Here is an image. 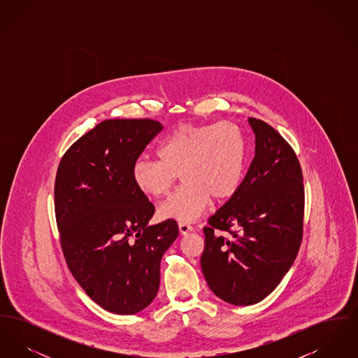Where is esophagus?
<instances>
[{
  "label": "esophagus",
  "instance_id": "esophagus-1",
  "mask_svg": "<svg viewBox=\"0 0 358 358\" xmlns=\"http://www.w3.org/2000/svg\"><path fill=\"white\" fill-rule=\"evenodd\" d=\"M178 228H180V234L181 235H187L189 232L193 231V227L187 222H178Z\"/></svg>",
  "mask_w": 358,
  "mask_h": 358
}]
</instances>
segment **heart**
<instances>
[{"instance_id":"1","label":"heart","mask_w":358,"mask_h":358,"mask_svg":"<svg viewBox=\"0 0 358 358\" xmlns=\"http://www.w3.org/2000/svg\"><path fill=\"white\" fill-rule=\"evenodd\" d=\"M245 136L231 122L181 124L165 136L157 149L158 159L139 158L133 181L146 196L169 194L181 176L184 185L161 205L165 219L196 220L209 200L222 201L235 194L245 165Z\"/></svg>"}]
</instances>
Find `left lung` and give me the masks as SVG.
Wrapping results in <instances>:
<instances>
[{
    "mask_svg": "<svg viewBox=\"0 0 358 358\" xmlns=\"http://www.w3.org/2000/svg\"><path fill=\"white\" fill-rule=\"evenodd\" d=\"M248 122L255 157L235 194L209 217L200 260L209 289L235 306L257 303L276 289L303 236L305 187L298 157L268 123Z\"/></svg>",
    "mask_w": 358,
    "mask_h": 358,
    "instance_id": "8db88e82",
    "label": "left lung"
}]
</instances>
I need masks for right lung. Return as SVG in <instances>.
Wrapping results in <instances>:
<instances>
[{"instance_id":"1","label":"right lung","mask_w":358,"mask_h":358,"mask_svg":"<svg viewBox=\"0 0 358 358\" xmlns=\"http://www.w3.org/2000/svg\"><path fill=\"white\" fill-rule=\"evenodd\" d=\"M162 130L153 120H107L63 155L55 215L69 271L104 310L131 315L152 303L162 255L178 236L176 220L150 225L154 205L133 166Z\"/></svg>"}]
</instances>
